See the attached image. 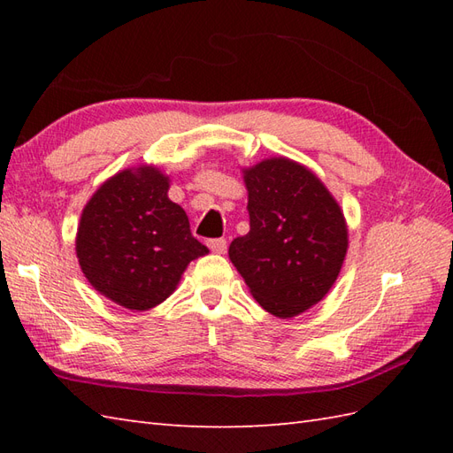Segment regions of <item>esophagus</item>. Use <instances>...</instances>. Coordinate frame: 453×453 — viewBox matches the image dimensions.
<instances>
[{
    "label": "esophagus",
    "instance_id": "1",
    "mask_svg": "<svg viewBox=\"0 0 453 453\" xmlns=\"http://www.w3.org/2000/svg\"><path fill=\"white\" fill-rule=\"evenodd\" d=\"M208 247H210V251L211 253H216V255H224L226 251H227V242L224 237H219V239H210L208 242Z\"/></svg>",
    "mask_w": 453,
    "mask_h": 453
}]
</instances>
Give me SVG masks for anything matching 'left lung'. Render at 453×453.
Segmentation results:
<instances>
[{
  "instance_id": "1",
  "label": "left lung",
  "mask_w": 453,
  "mask_h": 453,
  "mask_svg": "<svg viewBox=\"0 0 453 453\" xmlns=\"http://www.w3.org/2000/svg\"><path fill=\"white\" fill-rule=\"evenodd\" d=\"M249 234L229 258L263 310L290 319L321 302L339 276L349 229L319 177L288 157L243 169Z\"/></svg>"
}]
</instances>
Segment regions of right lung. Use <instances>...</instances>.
Wrapping results in <instances>:
<instances>
[{"instance_id": "obj_1", "label": "right lung", "mask_w": 453, "mask_h": 453, "mask_svg": "<svg viewBox=\"0 0 453 453\" xmlns=\"http://www.w3.org/2000/svg\"><path fill=\"white\" fill-rule=\"evenodd\" d=\"M167 190L169 177L157 167L124 169L81 211L75 237L81 271L95 290L127 310L165 302L188 263L208 253Z\"/></svg>"}]
</instances>
